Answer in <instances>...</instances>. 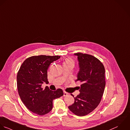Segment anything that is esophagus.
<instances>
[{
	"mask_svg": "<svg viewBox=\"0 0 130 130\" xmlns=\"http://www.w3.org/2000/svg\"><path fill=\"white\" fill-rule=\"evenodd\" d=\"M68 95H69V93H67L66 92H64V95H63L64 96H67Z\"/></svg>",
	"mask_w": 130,
	"mask_h": 130,
	"instance_id": "obj_1",
	"label": "esophagus"
}]
</instances>
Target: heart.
I'll list each match as a JSON object with an SVG mask.
<instances>
[{
	"mask_svg": "<svg viewBox=\"0 0 130 130\" xmlns=\"http://www.w3.org/2000/svg\"><path fill=\"white\" fill-rule=\"evenodd\" d=\"M70 62H73V61L70 59H67L65 60V61L64 62V63H70Z\"/></svg>",
	"mask_w": 130,
	"mask_h": 130,
	"instance_id": "heart-1",
	"label": "heart"
}]
</instances>
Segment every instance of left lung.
Segmentation results:
<instances>
[{
  "label": "left lung",
  "mask_w": 130,
  "mask_h": 130,
  "mask_svg": "<svg viewBox=\"0 0 130 130\" xmlns=\"http://www.w3.org/2000/svg\"><path fill=\"white\" fill-rule=\"evenodd\" d=\"M79 71L76 82L82 83L80 94L74 98V102L69 106L74 115L83 117L92 112L99 104L105 87V68L102 62L92 55L77 53Z\"/></svg>",
  "instance_id": "1"
}]
</instances>
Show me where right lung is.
<instances>
[{
  "instance_id": "right-lung-1",
  "label": "right lung",
  "mask_w": 130,
  "mask_h": 130,
  "mask_svg": "<svg viewBox=\"0 0 130 130\" xmlns=\"http://www.w3.org/2000/svg\"><path fill=\"white\" fill-rule=\"evenodd\" d=\"M59 56H34L26 59L17 73V88L21 100L33 113L43 116L53 108V101L62 96V89L50 90L41 88L43 82H48L47 69Z\"/></svg>"
}]
</instances>
